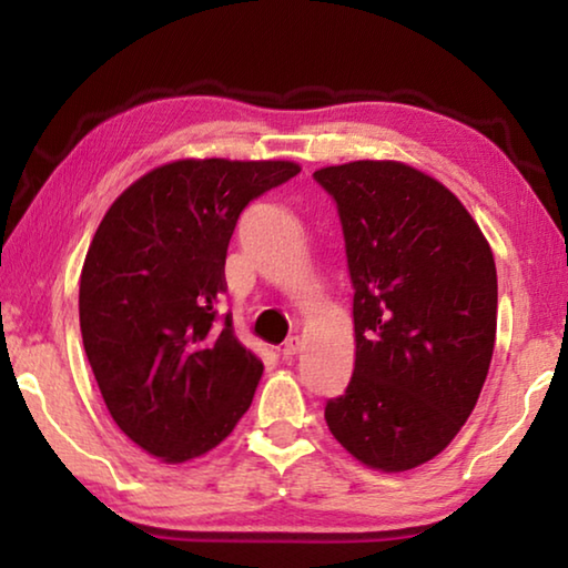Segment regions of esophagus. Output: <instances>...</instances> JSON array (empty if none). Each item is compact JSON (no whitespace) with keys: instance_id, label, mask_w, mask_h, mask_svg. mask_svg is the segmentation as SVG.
I'll return each instance as SVG.
<instances>
[{"instance_id":"obj_1","label":"esophagus","mask_w":568,"mask_h":568,"mask_svg":"<svg viewBox=\"0 0 568 568\" xmlns=\"http://www.w3.org/2000/svg\"><path fill=\"white\" fill-rule=\"evenodd\" d=\"M301 351H303V341L297 338V335H293V338L285 341V345L281 348V355L283 358H293V355H297Z\"/></svg>"}]
</instances>
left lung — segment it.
<instances>
[{
    "mask_svg": "<svg viewBox=\"0 0 568 568\" xmlns=\"http://www.w3.org/2000/svg\"><path fill=\"white\" fill-rule=\"evenodd\" d=\"M315 180L338 203L355 291L353 378L325 423L363 466L400 474L476 408L496 343L491 245L444 182L406 162L355 160Z\"/></svg>",
    "mask_w": 568,
    "mask_h": 568,
    "instance_id": "1",
    "label": "left lung"
}]
</instances>
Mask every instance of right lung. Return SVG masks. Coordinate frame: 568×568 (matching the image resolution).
Returning a JSON list of instances; mask_svg holds the SVG:
<instances>
[{"mask_svg": "<svg viewBox=\"0 0 568 568\" xmlns=\"http://www.w3.org/2000/svg\"><path fill=\"white\" fill-rule=\"evenodd\" d=\"M291 160L185 158L114 200L80 275V331L112 420L162 464L205 456L253 403L263 361L217 318L227 243Z\"/></svg>", "mask_w": 568, "mask_h": 568, "instance_id": "add662e5", "label": "right lung"}]
</instances>
